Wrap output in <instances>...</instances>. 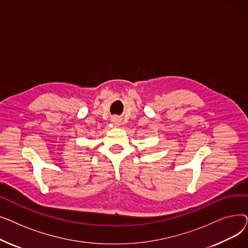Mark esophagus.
<instances>
[{"mask_svg": "<svg viewBox=\"0 0 248 248\" xmlns=\"http://www.w3.org/2000/svg\"><path fill=\"white\" fill-rule=\"evenodd\" d=\"M112 122H113L114 124H117V123H119V120H117L116 117H113V119H112Z\"/></svg>", "mask_w": 248, "mask_h": 248, "instance_id": "esophagus-1", "label": "esophagus"}]
</instances>
